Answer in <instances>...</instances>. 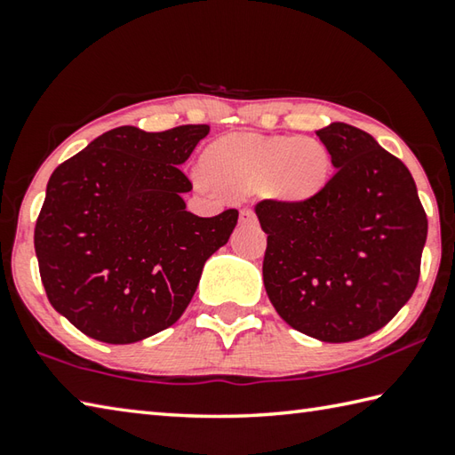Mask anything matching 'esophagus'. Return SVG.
Masks as SVG:
<instances>
[{
  "label": "esophagus",
  "mask_w": 455,
  "mask_h": 455,
  "mask_svg": "<svg viewBox=\"0 0 455 455\" xmlns=\"http://www.w3.org/2000/svg\"><path fill=\"white\" fill-rule=\"evenodd\" d=\"M240 220L242 223H253L256 221V213H253V210H250V207H243L240 213Z\"/></svg>",
  "instance_id": "obj_1"
}]
</instances>
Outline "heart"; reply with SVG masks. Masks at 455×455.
<instances>
[{
  "label": "heart",
  "mask_w": 455,
  "mask_h": 455,
  "mask_svg": "<svg viewBox=\"0 0 455 455\" xmlns=\"http://www.w3.org/2000/svg\"><path fill=\"white\" fill-rule=\"evenodd\" d=\"M204 170L228 194L264 191L283 204L312 199L331 173L328 148L314 138L235 133L207 148ZM207 186L205 180H199Z\"/></svg>",
  "instance_id": "1"
}]
</instances>
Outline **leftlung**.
Segmentation results:
<instances>
[{
	"label": "left lung",
	"instance_id": "left-lung-1",
	"mask_svg": "<svg viewBox=\"0 0 455 455\" xmlns=\"http://www.w3.org/2000/svg\"><path fill=\"white\" fill-rule=\"evenodd\" d=\"M315 133L336 167L325 188L299 204L256 205L264 285L293 330L344 344L384 328L411 298L427 218L408 167L370 133L341 122Z\"/></svg>",
	"mask_w": 455,
	"mask_h": 455
}]
</instances>
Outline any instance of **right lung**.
<instances>
[{
  "instance_id": "right-lung-1",
  "label": "right lung",
  "mask_w": 455,
  "mask_h": 455,
  "mask_svg": "<svg viewBox=\"0 0 455 455\" xmlns=\"http://www.w3.org/2000/svg\"><path fill=\"white\" fill-rule=\"evenodd\" d=\"M210 125L143 132L122 125L55 167L36 223L47 299L79 331L133 344L186 312L205 261L226 245L237 210H186L180 170Z\"/></svg>"
}]
</instances>
